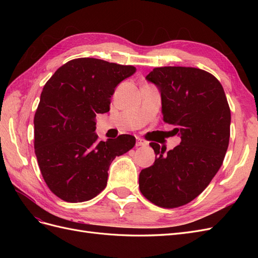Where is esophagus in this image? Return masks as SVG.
Here are the masks:
<instances>
[{
    "mask_svg": "<svg viewBox=\"0 0 258 258\" xmlns=\"http://www.w3.org/2000/svg\"><path fill=\"white\" fill-rule=\"evenodd\" d=\"M137 146H145L147 145V142L145 141L144 139H141V138H137Z\"/></svg>",
    "mask_w": 258,
    "mask_h": 258,
    "instance_id": "obj_1",
    "label": "esophagus"
}]
</instances>
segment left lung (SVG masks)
I'll use <instances>...</instances> for the list:
<instances>
[{"mask_svg":"<svg viewBox=\"0 0 258 258\" xmlns=\"http://www.w3.org/2000/svg\"><path fill=\"white\" fill-rule=\"evenodd\" d=\"M146 80L157 86L163 121L176 127L181 143L168 152L150 143L157 158L140 172L139 187L154 205L177 208L199 196L220 170L229 144L230 108L221 83L204 70L155 68Z\"/></svg>","mask_w":258,"mask_h":258,"instance_id":"obj_1","label":"left lung"}]
</instances>
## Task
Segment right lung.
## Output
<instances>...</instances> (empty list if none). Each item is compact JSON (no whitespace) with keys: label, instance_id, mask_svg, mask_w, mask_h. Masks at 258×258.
Masks as SVG:
<instances>
[{"label":"right lung","instance_id":"1","mask_svg":"<svg viewBox=\"0 0 258 258\" xmlns=\"http://www.w3.org/2000/svg\"><path fill=\"white\" fill-rule=\"evenodd\" d=\"M136 71L132 66L79 58L45 84L34 116V150L44 181L60 199L95 198L105 188L115 157L135 146L130 135L98 141L95 130L97 114L110 111L116 86Z\"/></svg>","mask_w":258,"mask_h":258}]
</instances>
